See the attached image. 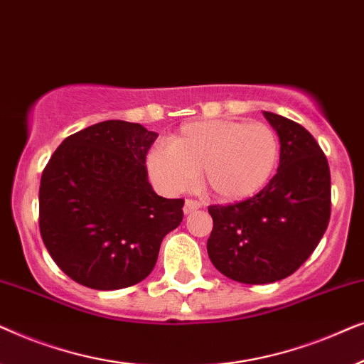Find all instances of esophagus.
Listing matches in <instances>:
<instances>
[{
    "mask_svg": "<svg viewBox=\"0 0 364 364\" xmlns=\"http://www.w3.org/2000/svg\"><path fill=\"white\" fill-rule=\"evenodd\" d=\"M197 208H200V203L196 200H186V203H183V213H186V215L192 213L193 210H197Z\"/></svg>",
    "mask_w": 364,
    "mask_h": 364,
    "instance_id": "obj_1",
    "label": "esophagus"
}]
</instances>
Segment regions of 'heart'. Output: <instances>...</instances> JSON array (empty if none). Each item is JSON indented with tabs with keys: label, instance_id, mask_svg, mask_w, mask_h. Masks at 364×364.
<instances>
[{
	"label": "heart",
	"instance_id": "1",
	"mask_svg": "<svg viewBox=\"0 0 364 364\" xmlns=\"http://www.w3.org/2000/svg\"><path fill=\"white\" fill-rule=\"evenodd\" d=\"M280 139L265 122L212 119L183 124L171 144L147 152L152 182L168 196L196 186L198 172L218 200L235 203L265 188L280 162Z\"/></svg>",
	"mask_w": 364,
	"mask_h": 364
}]
</instances>
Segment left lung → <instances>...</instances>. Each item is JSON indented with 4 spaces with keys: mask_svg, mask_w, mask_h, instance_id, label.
<instances>
[{
    "mask_svg": "<svg viewBox=\"0 0 364 364\" xmlns=\"http://www.w3.org/2000/svg\"><path fill=\"white\" fill-rule=\"evenodd\" d=\"M263 116L280 139L278 171L255 197L210 205L213 267L232 280L263 285L290 277L311 255L331 207L330 167L315 137L278 114Z\"/></svg>",
    "mask_w": 364,
    "mask_h": 364,
    "instance_id": "left-lung-1",
    "label": "left lung"
}]
</instances>
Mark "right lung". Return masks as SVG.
Masks as SVG:
<instances>
[{"mask_svg": "<svg viewBox=\"0 0 364 364\" xmlns=\"http://www.w3.org/2000/svg\"><path fill=\"white\" fill-rule=\"evenodd\" d=\"M159 134L104 121L66 137L39 187V230L56 265L94 290H119L151 275L164 237L181 225L182 198H164L147 178Z\"/></svg>", "mask_w": 364, "mask_h": 364, "instance_id": "obj_1", "label": "right lung"}]
</instances>
